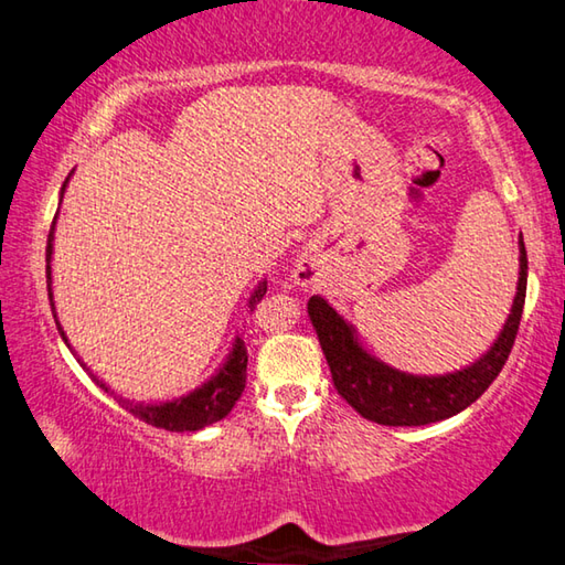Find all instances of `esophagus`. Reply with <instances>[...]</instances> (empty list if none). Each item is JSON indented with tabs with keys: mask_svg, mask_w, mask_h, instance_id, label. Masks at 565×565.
<instances>
[{
	"mask_svg": "<svg viewBox=\"0 0 565 565\" xmlns=\"http://www.w3.org/2000/svg\"><path fill=\"white\" fill-rule=\"evenodd\" d=\"M295 280H298V282H302V285H308V282H312V275H310V265H305V263H300L298 267H295Z\"/></svg>",
	"mask_w": 565,
	"mask_h": 565,
	"instance_id": "obj_1",
	"label": "esophagus"
}]
</instances>
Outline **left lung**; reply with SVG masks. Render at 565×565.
<instances>
[{"mask_svg": "<svg viewBox=\"0 0 565 565\" xmlns=\"http://www.w3.org/2000/svg\"><path fill=\"white\" fill-rule=\"evenodd\" d=\"M529 257L521 237L519 288L507 324L493 348L471 367L444 374V377H414L370 358L354 340V332L338 312L318 295L308 302L310 320L328 358L334 390L358 409L364 419L384 427H422V424L449 419L477 402L507 364L516 340L523 302H526Z\"/></svg>", "mask_w": 565, "mask_h": 565, "instance_id": "1", "label": "left lung"}]
</instances>
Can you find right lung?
Here are the masks:
<instances>
[{"label": "right lung", "instance_id": "add662e5", "mask_svg": "<svg viewBox=\"0 0 565 565\" xmlns=\"http://www.w3.org/2000/svg\"><path fill=\"white\" fill-rule=\"evenodd\" d=\"M64 188H66V183H64ZM54 223H56V217H54ZM52 241H54V225L46 237L49 302H52V267H49V260H52ZM265 292H267V282H263L260 288L255 290L250 308H255V305L263 300ZM54 320H56V312H54ZM58 332H62V328H58ZM62 338H64V332H62ZM64 342H66V338H64ZM245 380H247V352H245V344L237 340L233 352H231V358H227V362L223 364V370L217 372L211 382L203 384L201 390L185 394V397H181V399H173L166 404H148V407H143V404H128L126 399H118V404H121L126 412H131L134 417H138L146 424H153V427H158V429L198 431V429L207 427V424L221 422L223 417L231 414L235 402L241 399V394L245 390ZM94 382L98 384V387H104L108 392L106 384H102L96 377H94Z\"/></svg>", "mask_w": 565, "mask_h": 565}]
</instances>
